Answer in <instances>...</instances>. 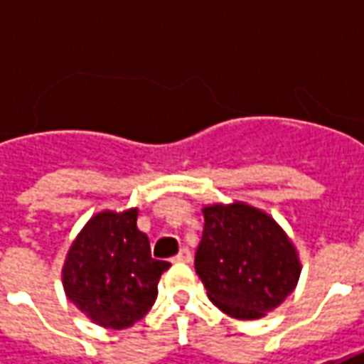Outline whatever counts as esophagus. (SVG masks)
I'll return each mask as SVG.
<instances>
[{
    "mask_svg": "<svg viewBox=\"0 0 364 364\" xmlns=\"http://www.w3.org/2000/svg\"><path fill=\"white\" fill-rule=\"evenodd\" d=\"M173 261L175 263H191V261H193V253H191L187 247H183L181 252L175 255Z\"/></svg>",
    "mask_w": 364,
    "mask_h": 364,
    "instance_id": "obj_1",
    "label": "esophagus"
}]
</instances>
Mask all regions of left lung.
<instances>
[{
    "instance_id": "left-lung-1",
    "label": "left lung",
    "mask_w": 364,
    "mask_h": 364,
    "mask_svg": "<svg viewBox=\"0 0 364 364\" xmlns=\"http://www.w3.org/2000/svg\"><path fill=\"white\" fill-rule=\"evenodd\" d=\"M195 269L213 304L237 320H257L284 302L300 277L294 245L253 206H206Z\"/></svg>"
}]
</instances>
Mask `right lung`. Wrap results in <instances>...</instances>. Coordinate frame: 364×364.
Returning <instances> with one entry per match:
<instances>
[{"label": "right lung", "mask_w": 364, "mask_h": 364, "mask_svg": "<svg viewBox=\"0 0 364 364\" xmlns=\"http://www.w3.org/2000/svg\"><path fill=\"white\" fill-rule=\"evenodd\" d=\"M136 218V208L93 216L62 271L70 302L103 328L124 329L144 318L156 302L159 277L171 265L151 257Z\"/></svg>", "instance_id": "add662e5"}]
</instances>
